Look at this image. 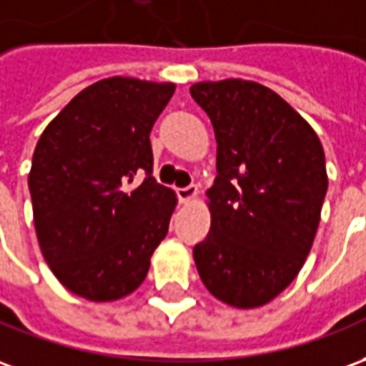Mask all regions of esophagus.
<instances>
[{"instance_id":"esophagus-1","label":"esophagus","mask_w":366,"mask_h":366,"mask_svg":"<svg viewBox=\"0 0 366 366\" xmlns=\"http://www.w3.org/2000/svg\"><path fill=\"white\" fill-rule=\"evenodd\" d=\"M178 200L182 204H190L198 198V188L196 186H186V188H178Z\"/></svg>"}]
</instances>
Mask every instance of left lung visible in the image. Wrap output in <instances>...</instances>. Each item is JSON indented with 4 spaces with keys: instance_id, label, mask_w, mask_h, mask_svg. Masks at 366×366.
I'll return each mask as SVG.
<instances>
[{
    "instance_id": "left-lung-1",
    "label": "left lung",
    "mask_w": 366,
    "mask_h": 366,
    "mask_svg": "<svg viewBox=\"0 0 366 366\" xmlns=\"http://www.w3.org/2000/svg\"><path fill=\"white\" fill-rule=\"evenodd\" d=\"M212 121L218 176L208 237L194 245L206 290L237 309L269 303L297 277L327 192L317 132L280 94L244 79L190 86Z\"/></svg>"
}]
</instances>
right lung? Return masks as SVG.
Wrapping results in <instances>:
<instances>
[{"label": "right lung", "instance_id": "obj_1", "mask_svg": "<svg viewBox=\"0 0 366 366\" xmlns=\"http://www.w3.org/2000/svg\"><path fill=\"white\" fill-rule=\"evenodd\" d=\"M174 91L132 76L97 81L37 140L29 192L41 254L79 297H127L168 234L178 200L152 176L150 130Z\"/></svg>", "mask_w": 366, "mask_h": 366}]
</instances>
